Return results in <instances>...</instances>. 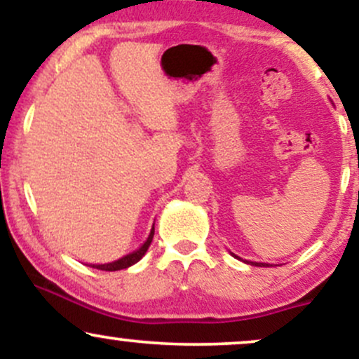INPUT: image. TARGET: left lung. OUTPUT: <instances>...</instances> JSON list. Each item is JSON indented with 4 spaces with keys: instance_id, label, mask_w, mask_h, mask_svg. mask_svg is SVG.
<instances>
[{
    "instance_id": "1",
    "label": "left lung",
    "mask_w": 359,
    "mask_h": 359,
    "mask_svg": "<svg viewBox=\"0 0 359 359\" xmlns=\"http://www.w3.org/2000/svg\"><path fill=\"white\" fill-rule=\"evenodd\" d=\"M250 263H251V265H255V266H266L265 263H253V262H250Z\"/></svg>"
}]
</instances>
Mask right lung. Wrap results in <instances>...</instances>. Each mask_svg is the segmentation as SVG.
Instances as JSON below:
<instances>
[{
    "label": "right lung",
    "mask_w": 359,
    "mask_h": 359,
    "mask_svg": "<svg viewBox=\"0 0 359 359\" xmlns=\"http://www.w3.org/2000/svg\"><path fill=\"white\" fill-rule=\"evenodd\" d=\"M154 233H155V228H151L150 231V236H148V240L143 243V246L137 251H133V253L126 255V257L116 259V262L113 263H106V265H93V269H97V270H104V271H116V270H123V269H128V266L135 265V263L140 262L142 259L143 255L147 253L148 246H150L151 240H154Z\"/></svg>",
    "instance_id": "1"
}]
</instances>
